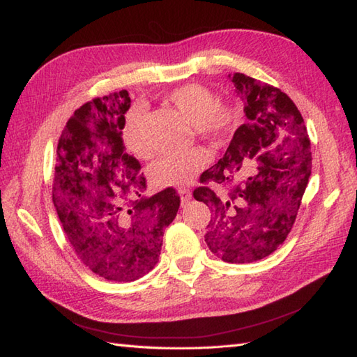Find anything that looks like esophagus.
Listing matches in <instances>:
<instances>
[{
	"instance_id": "34e87169",
	"label": "esophagus",
	"mask_w": 357,
	"mask_h": 357,
	"mask_svg": "<svg viewBox=\"0 0 357 357\" xmlns=\"http://www.w3.org/2000/svg\"><path fill=\"white\" fill-rule=\"evenodd\" d=\"M178 193L181 196V202H183V204H187L188 201L192 199V192L188 190V188H179Z\"/></svg>"
}]
</instances>
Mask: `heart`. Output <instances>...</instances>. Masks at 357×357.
<instances>
[{"label":"heart","instance_id":"obj_1","mask_svg":"<svg viewBox=\"0 0 357 357\" xmlns=\"http://www.w3.org/2000/svg\"><path fill=\"white\" fill-rule=\"evenodd\" d=\"M169 102L195 126L196 133L207 139H221L236 124L238 115L229 105L218 104V98L201 84L178 87L169 95ZM141 112L132 110L127 116L124 141L127 149L138 158H147L150 151L139 133ZM208 155L193 149L184 153L167 155L149 167V178L158 188L183 187L190 184L198 173L206 169Z\"/></svg>","mask_w":357,"mask_h":357}]
</instances>
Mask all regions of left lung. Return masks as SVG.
Listing matches in <instances>:
<instances>
[{"mask_svg":"<svg viewBox=\"0 0 357 357\" xmlns=\"http://www.w3.org/2000/svg\"><path fill=\"white\" fill-rule=\"evenodd\" d=\"M229 79L244 102L247 123L201 183L241 181L224 198L208 187L193 196L215 211L206 233L210 252L225 262L247 264L267 257L287 239L312 174V151L301 112L284 92L244 73Z\"/></svg>","mask_w":357,"mask_h":357,"instance_id":"obj_1","label":"left lung"}]
</instances>
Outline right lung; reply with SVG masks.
I'll return each instance as SVG.
<instances>
[{"label":"right lung","mask_w":357,"mask_h":357,"mask_svg":"<svg viewBox=\"0 0 357 357\" xmlns=\"http://www.w3.org/2000/svg\"><path fill=\"white\" fill-rule=\"evenodd\" d=\"M127 90L75 110L56 149L53 206L75 253L107 280L130 282L155 267L179 208L174 188L146 195L138 159L123 141Z\"/></svg>","instance_id":"add662e5"}]
</instances>
